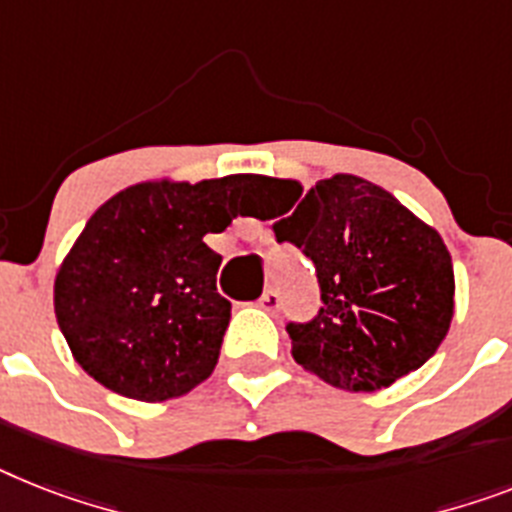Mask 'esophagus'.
<instances>
[{
  "label": "esophagus",
  "mask_w": 512,
  "mask_h": 512,
  "mask_svg": "<svg viewBox=\"0 0 512 512\" xmlns=\"http://www.w3.org/2000/svg\"><path fill=\"white\" fill-rule=\"evenodd\" d=\"M259 306L264 308V311H269V314H274V311L280 308V295L274 293V290H264V295L259 298Z\"/></svg>",
  "instance_id": "esophagus-1"
}]
</instances>
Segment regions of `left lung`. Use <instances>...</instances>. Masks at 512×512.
I'll return each mask as SVG.
<instances>
[{"label": "left lung", "instance_id": "8db88e82", "mask_svg": "<svg viewBox=\"0 0 512 512\" xmlns=\"http://www.w3.org/2000/svg\"><path fill=\"white\" fill-rule=\"evenodd\" d=\"M287 196L272 225L314 261L322 306L287 322L293 358L332 387L374 392L424 366L453 322L455 274L439 232L379 185L335 175L301 196L293 180H266ZM287 213V218L281 214Z\"/></svg>", "mask_w": 512, "mask_h": 512}]
</instances>
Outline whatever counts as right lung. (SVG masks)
Returning a JSON list of instances; mask_svg holds the SVG:
<instances>
[{
    "label": "right lung",
    "mask_w": 512,
    "mask_h": 512,
    "mask_svg": "<svg viewBox=\"0 0 512 512\" xmlns=\"http://www.w3.org/2000/svg\"><path fill=\"white\" fill-rule=\"evenodd\" d=\"M253 180L133 185L88 219L54 280L59 329L86 374L146 403L209 379L232 306L204 235L246 211Z\"/></svg>",
    "instance_id": "1"
}]
</instances>
